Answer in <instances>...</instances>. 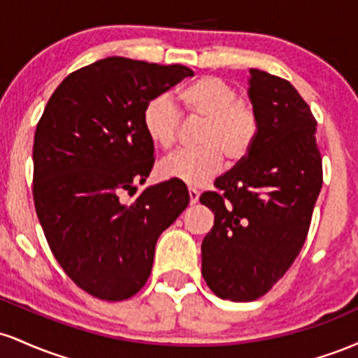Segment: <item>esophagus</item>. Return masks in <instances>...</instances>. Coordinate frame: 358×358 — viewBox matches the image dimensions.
I'll return each mask as SVG.
<instances>
[{
    "label": "esophagus",
    "instance_id": "obj_1",
    "mask_svg": "<svg viewBox=\"0 0 358 358\" xmlns=\"http://www.w3.org/2000/svg\"><path fill=\"white\" fill-rule=\"evenodd\" d=\"M188 195H190V203L192 205H195L196 202H199V196H200L199 190H195V188H190V190H188Z\"/></svg>",
    "mask_w": 358,
    "mask_h": 358
}]
</instances>
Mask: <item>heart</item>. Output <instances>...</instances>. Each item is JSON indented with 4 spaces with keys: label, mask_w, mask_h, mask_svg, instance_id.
<instances>
[{
    "label": "heart",
    "mask_w": 358,
    "mask_h": 358,
    "mask_svg": "<svg viewBox=\"0 0 358 358\" xmlns=\"http://www.w3.org/2000/svg\"><path fill=\"white\" fill-rule=\"evenodd\" d=\"M176 101L187 116L203 121L199 133L202 148L170 156L159 166V175L190 187H203L222 171L224 155L231 162H239L249 153L257 134L256 113L248 102L237 99V90L231 84L210 76L180 89ZM143 124L156 148L170 150L175 145L180 116L165 97L148 102Z\"/></svg>",
    "instance_id": "b5f03b06"
}]
</instances>
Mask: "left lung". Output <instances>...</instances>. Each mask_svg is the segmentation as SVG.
<instances>
[{"instance_id":"8db88e82","label":"left lung","mask_w":358,"mask_h":358,"mask_svg":"<svg viewBox=\"0 0 358 358\" xmlns=\"http://www.w3.org/2000/svg\"><path fill=\"white\" fill-rule=\"evenodd\" d=\"M249 72L256 139L239 165L217 178L222 193L200 196L215 215L202 242V274L231 301L261 298L285 276L305 244L323 183L310 106L281 77Z\"/></svg>"}]
</instances>
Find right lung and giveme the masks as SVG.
I'll return each mask as SVG.
<instances>
[{"instance_id":"1","label":"right lung","mask_w":358,"mask_h":358,"mask_svg":"<svg viewBox=\"0 0 358 358\" xmlns=\"http://www.w3.org/2000/svg\"><path fill=\"white\" fill-rule=\"evenodd\" d=\"M193 71L108 57L72 72L52 94L35 131L36 215L62 269L106 301L136 294L150 278L155 245L190 202L178 180L151 185L148 102Z\"/></svg>"}]
</instances>
